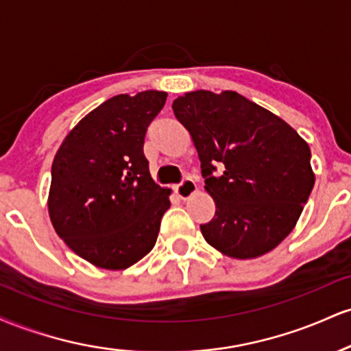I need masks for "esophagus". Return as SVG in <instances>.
Returning <instances> with one entry per match:
<instances>
[{
    "label": "esophagus",
    "instance_id": "1",
    "mask_svg": "<svg viewBox=\"0 0 351 351\" xmlns=\"http://www.w3.org/2000/svg\"><path fill=\"white\" fill-rule=\"evenodd\" d=\"M195 191H196V183L189 178H184L180 184H176L175 186V193L180 196L181 199L189 198V196H191Z\"/></svg>",
    "mask_w": 351,
    "mask_h": 351
}]
</instances>
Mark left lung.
Wrapping results in <instances>:
<instances>
[{"mask_svg":"<svg viewBox=\"0 0 351 351\" xmlns=\"http://www.w3.org/2000/svg\"><path fill=\"white\" fill-rule=\"evenodd\" d=\"M191 135L215 217L201 224L209 245L236 259L272 251L295 226L315 176L299 134L237 92H188L173 102ZM219 164L225 171L214 176Z\"/></svg>","mask_w":351,"mask_h":351,"instance_id":"1","label":"left lung"}]
</instances>
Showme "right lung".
<instances>
[{
  "instance_id": "1",
  "label": "right lung",
  "mask_w": 351,
  "mask_h": 351,
  "mask_svg": "<svg viewBox=\"0 0 351 351\" xmlns=\"http://www.w3.org/2000/svg\"><path fill=\"white\" fill-rule=\"evenodd\" d=\"M167 92L120 94L84 117L56 153L49 216L90 264L127 269L152 251L170 191L152 180L143 143Z\"/></svg>"
}]
</instances>
